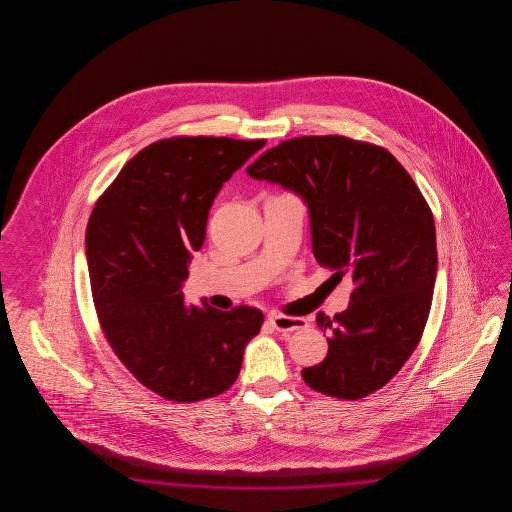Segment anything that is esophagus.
Masks as SVG:
<instances>
[{
  "mask_svg": "<svg viewBox=\"0 0 512 512\" xmlns=\"http://www.w3.org/2000/svg\"><path fill=\"white\" fill-rule=\"evenodd\" d=\"M268 322L272 324L274 330L278 332H284V334H290L295 330H301L307 326V320L301 317H288V315H270Z\"/></svg>",
  "mask_w": 512,
  "mask_h": 512,
  "instance_id": "34e87169",
  "label": "esophagus"
}]
</instances>
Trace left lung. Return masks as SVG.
I'll return each instance as SVG.
<instances>
[{
	"label": "left lung",
	"mask_w": 512,
	"mask_h": 512,
	"mask_svg": "<svg viewBox=\"0 0 512 512\" xmlns=\"http://www.w3.org/2000/svg\"><path fill=\"white\" fill-rule=\"evenodd\" d=\"M247 174L303 199L315 259L355 286L343 313H318L328 355L303 368L305 384L347 401L384 388L420 341L438 274L434 217L413 178L384 147L343 136L282 142Z\"/></svg>",
	"instance_id": "8db88e82"
}]
</instances>
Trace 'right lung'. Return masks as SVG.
<instances>
[{
  "label": "right lung",
  "mask_w": 512,
  "mask_h": 512,
  "mask_svg": "<svg viewBox=\"0 0 512 512\" xmlns=\"http://www.w3.org/2000/svg\"><path fill=\"white\" fill-rule=\"evenodd\" d=\"M265 140L171 138L144 147L99 197L86 259L105 338L147 390L194 403L228 390L263 324L253 307L186 305L213 199Z\"/></svg>",
  "instance_id": "add662e5"
}]
</instances>
